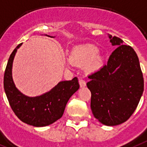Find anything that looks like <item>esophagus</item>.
<instances>
[{"instance_id":"obj_1","label":"esophagus","mask_w":147,"mask_h":147,"mask_svg":"<svg viewBox=\"0 0 147 147\" xmlns=\"http://www.w3.org/2000/svg\"><path fill=\"white\" fill-rule=\"evenodd\" d=\"M79 84L81 88H84L86 86V82L85 81H84L83 79H80L79 80Z\"/></svg>"}]
</instances>
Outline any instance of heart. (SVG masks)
I'll return each instance as SVG.
<instances>
[{
	"label": "heart",
	"instance_id": "obj_1",
	"mask_svg": "<svg viewBox=\"0 0 147 147\" xmlns=\"http://www.w3.org/2000/svg\"><path fill=\"white\" fill-rule=\"evenodd\" d=\"M99 49L91 45L78 47L73 50L69 57V62L75 65H87L88 72H96L103 65V59L98 55Z\"/></svg>",
	"mask_w": 147,
	"mask_h": 147
}]
</instances>
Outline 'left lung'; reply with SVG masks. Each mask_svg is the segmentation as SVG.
Instances as JSON below:
<instances>
[{"label": "left lung", "mask_w": 147, "mask_h": 147, "mask_svg": "<svg viewBox=\"0 0 147 147\" xmlns=\"http://www.w3.org/2000/svg\"><path fill=\"white\" fill-rule=\"evenodd\" d=\"M117 47L107 65L88 76L90 108L102 125L115 126L126 121L135 111L144 91V78L138 57L131 47L108 34ZM119 47H118L117 46Z\"/></svg>", "instance_id": "obj_1"}]
</instances>
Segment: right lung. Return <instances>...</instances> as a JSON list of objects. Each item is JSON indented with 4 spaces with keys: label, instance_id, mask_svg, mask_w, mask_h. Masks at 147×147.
Returning a JSON list of instances; mask_svg holds the SVG:
<instances>
[{
    "label": "right lung",
    "instance_id": "right-lung-1",
    "mask_svg": "<svg viewBox=\"0 0 147 147\" xmlns=\"http://www.w3.org/2000/svg\"><path fill=\"white\" fill-rule=\"evenodd\" d=\"M22 45H18L9 57L3 77V88L12 109L22 122L34 127H45L63 116L69 98L79 89L78 81L76 77L71 81H62L49 91L36 96L22 94L16 87L12 75L14 57Z\"/></svg>",
    "mask_w": 147,
    "mask_h": 147
}]
</instances>
